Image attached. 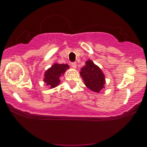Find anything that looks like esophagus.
Instances as JSON below:
<instances>
[{
	"label": "esophagus",
	"instance_id": "1",
	"mask_svg": "<svg viewBox=\"0 0 147 147\" xmlns=\"http://www.w3.org/2000/svg\"><path fill=\"white\" fill-rule=\"evenodd\" d=\"M71 66L74 69H75L76 68H77V63H75V62H74V63H71Z\"/></svg>",
	"mask_w": 147,
	"mask_h": 147
}]
</instances>
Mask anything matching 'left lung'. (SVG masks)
Masks as SVG:
<instances>
[{
    "label": "left lung",
    "instance_id": "left-lung-1",
    "mask_svg": "<svg viewBox=\"0 0 147 147\" xmlns=\"http://www.w3.org/2000/svg\"><path fill=\"white\" fill-rule=\"evenodd\" d=\"M79 74L84 79L86 86L93 92L99 93L105 88L104 84L106 80L104 74L92 61L89 59L86 61L85 65L81 68Z\"/></svg>",
    "mask_w": 147,
    "mask_h": 147
}]
</instances>
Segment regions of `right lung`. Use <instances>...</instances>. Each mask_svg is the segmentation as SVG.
<instances>
[{"label":"right lung","mask_w":147,"mask_h":147,"mask_svg":"<svg viewBox=\"0 0 147 147\" xmlns=\"http://www.w3.org/2000/svg\"><path fill=\"white\" fill-rule=\"evenodd\" d=\"M70 68L68 64L55 63L45 72L43 81L50 88H54L60 84V77Z\"/></svg>","instance_id":"right-lung-1"}]
</instances>
